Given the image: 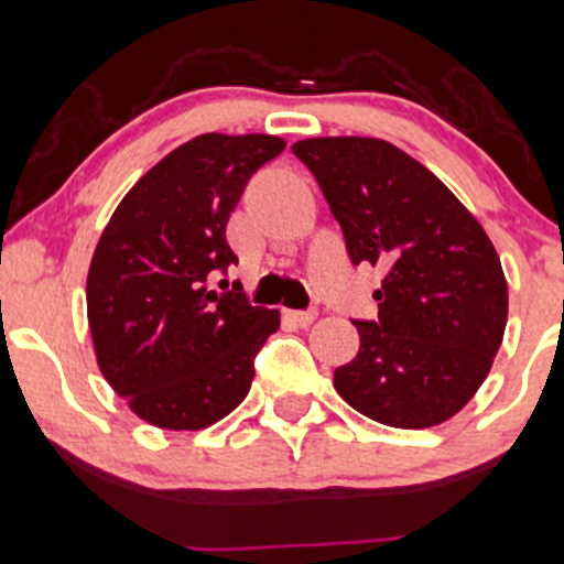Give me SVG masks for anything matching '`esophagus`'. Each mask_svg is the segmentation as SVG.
Listing matches in <instances>:
<instances>
[{
    "label": "esophagus",
    "instance_id": "esophagus-1",
    "mask_svg": "<svg viewBox=\"0 0 564 564\" xmlns=\"http://www.w3.org/2000/svg\"><path fill=\"white\" fill-rule=\"evenodd\" d=\"M316 307H311V311H283V318L292 322L294 327H311V324L316 322Z\"/></svg>",
    "mask_w": 564,
    "mask_h": 564
}]
</instances>
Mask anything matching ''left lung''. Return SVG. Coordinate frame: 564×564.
<instances>
[{
  "label": "left lung",
  "instance_id": "obj_1",
  "mask_svg": "<svg viewBox=\"0 0 564 564\" xmlns=\"http://www.w3.org/2000/svg\"><path fill=\"white\" fill-rule=\"evenodd\" d=\"M292 153L318 181L354 264L383 272L378 318L335 389L361 416L424 430L470 402L502 343L508 283L481 224L424 164L376 138H313Z\"/></svg>",
  "mask_w": 564,
  "mask_h": 564
}]
</instances>
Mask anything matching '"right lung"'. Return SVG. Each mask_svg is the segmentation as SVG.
<instances>
[{
	"instance_id": "right-lung-1",
	"label": "right lung",
	"mask_w": 564,
	"mask_h": 564,
	"mask_svg": "<svg viewBox=\"0 0 564 564\" xmlns=\"http://www.w3.org/2000/svg\"><path fill=\"white\" fill-rule=\"evenodd\" d=\"M286 148L272 134H199L121 199L86 281L105 381L162 430H203L235 411L281 313L251 305L227 275V221L246 183Z\"/></svg>"
}]
</instances>
